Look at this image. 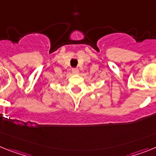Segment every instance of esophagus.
Here are the masks:
<instances>
[{"mask_svg":"<svg viewBox=\"0 0 156 156\" xmlns=\"http://www.w3.org/2000/svg\"><path fill=\"white\" fill-rule=\"evenodd\" d=\"M72 73L73 74H78V68H72Z\"/></svg>","mask_w":156,"mask_h":156,"instance_id":"obj_1","label":"esophagus"}]
</instances>
